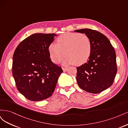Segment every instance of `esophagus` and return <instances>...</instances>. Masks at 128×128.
Returning a JSON list of instances; mask_svg holds the SVG:
<instances>
[{
	"label": "esophagus",
	"mask_w": 128,
	"mask_h": 128,
	"mask_svg": "<svg viewBox=\"0 0 128 128\" xmlns=\"http://www.w3.org/2000/svg\"><path fill=\"white\" fill-rule=\"evenodd\" d=\"M68 67H66V68H62V70H64V72H66L68 70Z\"/></svg>",
	"instance_id": "34e87169"
}]
</instances>
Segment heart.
<instances>
[{"label":"heart","instance_id":"heart-1","mask_svg":"<svg viewBox=\"0 0 128 128\" xmlns=\"http://www.w3.org/2000/svg\"><path fill=\"white\" fill-rule=\"evenodd\" d=\"M48 49L53 62H59L66 54L67 56L63 61L64 64H75L80 66L86 63L90 58L92 42L90 38L85 34L66 32L58 38L57 44H50Z\"/></svg>","mask_w":128,"mask_h":128}]
</instances>
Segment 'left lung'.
Segmentation results:
<instances>
[{
    "instance_id": "obj_1",
    "label": "left lung",
    "mask_w": 128,
    "mask_h": 128,
    "mask_svg": "<svg viewBox=\"0 0 128 128\" xmlns=\"http://www.w3.org/2000/svg\"><path fill=\"white\" fill-rule=\"evenodd\" d=\"M90 38L92 51L87 62L77 67L78 86L89 93L98 94L113 83L117 72L116 54L108 38L98 31L90 29L75 30Z\"/></svg>"
}]
</instances>
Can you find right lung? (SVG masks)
Returning a JSON list of instances; mask_svg holds the SVG:
<instances>
[{
    "label": "right lung",
    "mask_w": 128,
    "mask_h": 128,
    "mask_svg": "<svg viewBox=\"0 0 128 128\" xmlns=\"http://www.w3.org/2000/svg\"><path fill=\"white\" fill-rule=\"evenodd\" d=\"M54 34H34L22 41L15 49L12 74L18 91L31 101L51 96L62 68L52 62L48 46Z\"/></svg>",
    "instance_id": "add662e5"
}]
</instances>
